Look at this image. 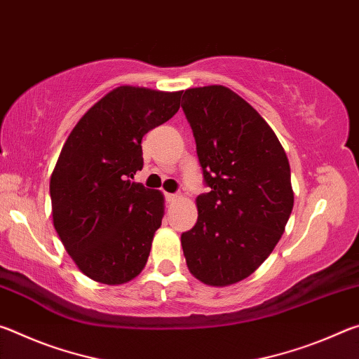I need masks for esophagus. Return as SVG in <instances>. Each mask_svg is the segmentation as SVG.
I'll use <instances>...</instances> for the list:
<instances>
[{"label":"esophagus","instance_id":"34e87169","mask_svg":"<svg viewBox=\"0 0 359 359\" xmlns=\"http://www.w3.org/2000/svg\"><path fill=\"white\" fill-rule=\"evenodd\" d=\"M179 198H180V196H179L177 193H169V194H166V199H168L169 203H174V201H177Z\"/></svg>","mask_w":359,"mask_h":359}]
</instances>
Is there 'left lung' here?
<instances>
[{
	"mask_svg": "<svg viewBox=\"0 0 359 359\" xmlns=\"http://www.w3.org/2000/svg\"><path fill=\"white\" fill-rule=\"evenodd\" d=\"M182 101L209 187L182 248L198 280L228 287L253 274L282 238L294 203L290 163L271 126L233 90L188 88Z\"/></svg>",
	"mask_w": 359,
	"mask_h": 359,
	"instance_id": "1",
	"label": "left lung"
}]
</instances>
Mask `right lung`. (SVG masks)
Instances as JSON below:
<instances>
[{
    "mask_svg": "<svg viewBox=\"0 0 359 359\" xmlns=\"http://www.w3.org/2000/svg\"><path fill=\"white\" fill-rule=\"evenodd\" d=\"M182 92L123 85L79 120L50 177L53 226L85 276L126 283L147 263L165 199L136 184L142 137L180 107Z\"/></svg>",
    "mask_w": 359,
    "mask_h": 359,
    "instance_id": "right-lung-1",
    "label": "right lung"
}]
</instances>
